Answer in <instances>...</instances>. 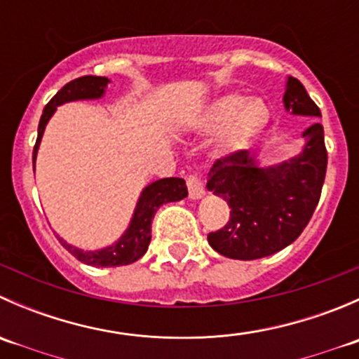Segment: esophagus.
I'll list each match as a JSON object with an SVG mask.
<instances>
[{"instance_id": "esophagus-1", "label": "esophagus", "mask_w": 359, "mask_h": 359, "mask_svg": "<svg viewBox=\"0 0 359 359\" xmlns=\"http://www.w3.org/2000/svg\"><path fill=\"white\" fill-rule=\"evenodd\" d=\"M187 189H189L191 200H200V198L205 196V186H203V180L198 175L187 177Z\"/></svg>"}]
</instances>
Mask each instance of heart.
I'll use <instances>...</instances> for the list:
<instances>
[{
    "label": "heart",
    "instance_id": "1",
    "mask_svg": "<svg viewBox=\"0 0 359 359\" xmlns=\"http://www.w3.org/2000/svg\"><path fill=\"white\" fill-rule=\"evenodd\" d=\"M271 109L262 99L227 93L198 112L194 128L201 133L220 130L212 142L215 158H227L248 149L267 128Z\"/></svg>",
    "mask_w": 359,
    "mask_h": 359
}]
</instances>
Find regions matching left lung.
<instances>
[{
    "label": "left lung",
    "mask_w": 359,
    "mask_h": 359,
    "mask_svg": "<svg viewBox=\"0 0 359 359\" xmlns=\"http://www.w3.org/2000/svg\"><path fill=\"white\" fill-rule=\"evenodd\" d=\"M283 104L292 114L321 118L320 107L292 76ZM302 137L300 154L276 165L262 166L257 153L247 149L213 163L206 189L231 208L226 226L208 234L215 252L238 260L262 259L300 236L320 201L328 161L320 123L304 130Z\"/></svg>",
    "instance_id": "8db88e82"
}]
</instances>
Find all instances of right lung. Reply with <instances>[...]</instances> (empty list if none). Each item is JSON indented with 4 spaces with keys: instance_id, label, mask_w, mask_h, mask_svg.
I'll return each instance as SVG.
<instances>
[{
    "instance_id": "add662e5",
    "label": "right lung",
    "mask_w": 359,
    "mask_h": 359,
    "mask_svg": "<svg viewBox=\"0 0 359 359\" xmlns=\"http://www.w3.org/2000/svg\"><path fill=\"white\" fill-rule=\"evenodd\" d=\"M107 83L109 79L104 76H83V78L72 79L66 86L57 92V95L50 100L43 109L41 119L38 125V139H36L34 151H32V163H36V156H38L39 142H41L43 132H45L46 123L57 111V107L62 106L66 102H72V100H93L100 99L106 93ZM187 196V187L186 180L179 179V177H168V179H159L156 182L149 184L144 187L140 193L139 201H137L135 212H133L130 226L125 233L121 234L116 243L111 247L100 248V250H79L62 238L59 241L62 247L67 250L69 253L76 257L79 262L86 264V266H95V267H116V266H128V264L139 260L144 253L147 252V247L151 243V222L154 219V213L158 208L165 203L170 201H180Z\"/></svg>"
}]
</instances>
